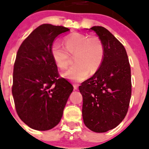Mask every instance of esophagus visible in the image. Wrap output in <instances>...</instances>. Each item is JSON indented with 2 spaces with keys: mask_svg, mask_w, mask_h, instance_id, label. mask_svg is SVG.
<instances>
[{
  "mask_svg": "<svg viewBox=\"0 0 149 149\" xmlns=\"http://www.w3.org/2000/svg\"><path fill=\"white\" fill-rule=\"evenodd\" d=\"M73 87H74V90H77V88H78V85L77 84H74L73 85Z\"/></svg>",
  "mask_w": 149,
  "mask_h": 149,
  "instance_id": "1",
  "label": "esophagus"
}]
</instances>
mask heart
<instances>
[{
    "label": "heart",
    "mask_w": 149,
    "mask_h": 149,
    "mask_svg": "<svg viewBox=\"0 0 149 149\" xmlns=\"http://www.w3.org/2000/svg\"><path fill=\"white\" fill-rule=\"evenodd\" d=\"M65 48L55 42L51 48V54L54 62L61 69H65L69 65L70 55H74L77 63L62 73V76L73 81L86 79L89 72L95 73L102 64L104 55L102 42L98 37H88L74 33L64 39Z\"/></svg>",
    "instance_id": "heart-1"
}]
</instances>
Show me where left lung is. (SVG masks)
<instances>
[{"instance_id":"8db88e82","label":"left lung","mask_w":149,"mask_h":149,"mask_svg":"<svg viewBox=\"0 0 149 149\" xmlns=\"http://www.w3.org/2000/svg\"><path fill=\"white\" fill-rule=\"evenodd\" d=\"M102 42L104 55L95 73L79 87L83 97L85 125L95 132L116 127L125 118L131 97V72L123 45L102 26H93Z\"/></svg>"}]
</instances>
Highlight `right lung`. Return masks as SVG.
I'll use <instances>...</instances> for the list:
<instances>
[{
  "instance_id": "1",
  "label": "right lung",
  "mask_w": 149,
  "mask_h": 149,
  "mask_svg": "<svg viewBox=\"0 0 149 149\" xmlns=\"http://www.w3.org/2000/svg\"><path fill=\"white\" fill-rule=\"evenodd\" d=\"M70 29L45 24L23 42L14 65L12 92L21 120L31 128H53L62 118L73 86L58 77L51 48L59 35Z\"/></svg>"
}]
</instances>
